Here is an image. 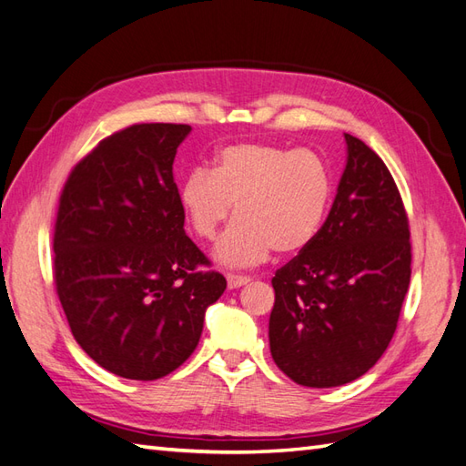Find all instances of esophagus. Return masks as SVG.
<instances>
[{"instance_id": "esophagus-1", "label": "esophagus", "mask_w": 466, "mask_h": 466, "mask_svg": "<svg viewBox=\"0 0 466 466\" xmlns=\"http://www.w3.org/2000/svg\"><path fill=\"white\" fill-rule=\"evenodd\" d=\"M226 282H228V288H230V289H238V288H242V286H246L248 282H250V278H248V276L228 274V276H226Z\"/></svg>"}]
</instances>
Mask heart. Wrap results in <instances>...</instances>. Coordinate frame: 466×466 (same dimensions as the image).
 <instances>
[{"label":"heart","instance_id":"b5f03b06","mask_svg":"<svg viewBox=\"0 0 466 466\" xmlns=\"http://www.w3.org/2000/svg\"><path fill=\"white\" fill-rule=\"evenodd\" d=\"M333 198V172L319 155L269 143H236L218 150L214 170L194 168L180 187L192 232L210 240L226 268H252L276 250L299 254L316 240Z\"/></svg>","mask_w":466,"mask_h":466}]
</instances>
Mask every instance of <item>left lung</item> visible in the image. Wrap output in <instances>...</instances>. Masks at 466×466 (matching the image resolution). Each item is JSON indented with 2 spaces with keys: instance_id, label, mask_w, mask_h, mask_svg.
Masks as SVG:
<instances>
[{
  "instance_id": "obj_1",
  "label": "left lung",
  "mask_w": 466,
  "mask_h": 466,
  "mask_svg": "<svg viewBox=\"0 0 466 466\" xmlns=\"http://www.w3.org/2000/svg\"><path fill=\"white\" fill-rule=\"evenodd\" d=\"M348 158L316 240L272 278L269 351L291 381L338 387L391 341L410 279L409 222L385 162L345 133Z\"/></svg>"
}]
</instances>
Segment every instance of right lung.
Returning a JSON list of instances; mask_svg holds the SVG:
<instances>
[{
    "label": "right lung",
    "mask_w": 466,
    "mask_h": 466,
    "mask_svg": "<svg viewBox=\"0 0 466 466\" xmlns=\"http://www.w3.org/2000/svg\"><path fill=\"white\" fill-rule=\"evenodd\" d=\"M188 125H133L99 143L65 184L53 252L73 338L125 380L168 375L197 350L226 289L184 232L172 162Z\"/></svg>",
    "instance_id": "1"
}]
</instances>
